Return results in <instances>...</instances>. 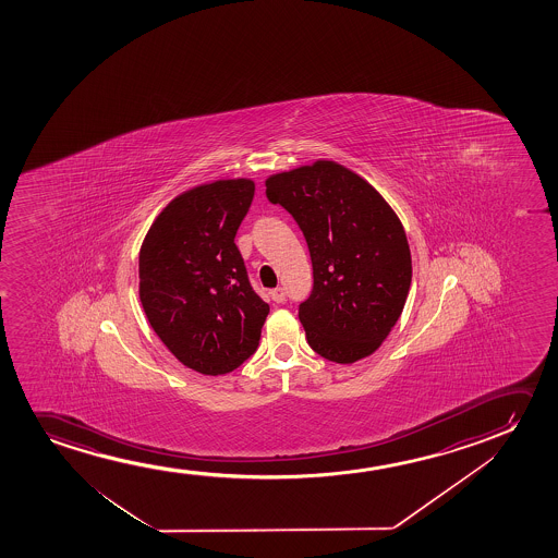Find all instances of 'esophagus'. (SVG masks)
<instances>
[{"instance_id": "esophagus-1", "label": "esophagus", "mask_w": 558, "mask_h": 558, "mask_svg": "<svg viewBox=\"0 0 558 558\" xmlns=\"http://www.w3.org/2000/svg\"><path fill=\"white\" fill-rule=\"evenodd\" d=\"M270 298L275 303H283L286 301V291L283 288H276V290L270 291Z\"/></svg>"}]
</instances>
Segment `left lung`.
Listing matches in <instances>:
<instances>
[{
    "instance_id": "8db88e82",
    "label": "left lung",
    "mask_w": 558,
    "mask_h": 558,
    "mask_svg": "<svg viewBox=\"0 0 558 558\" xmlns=\"http://www.w3.org/2000/svg\"><path fill=\"white\" fill-rule=\"evenodd\" d=\"M267 198L305 234L314 286L299 320L314 352L337 364L374 354L412 283L404 227L366 179L333 160L268 177Z\"/></svg>"
}]
</instances>
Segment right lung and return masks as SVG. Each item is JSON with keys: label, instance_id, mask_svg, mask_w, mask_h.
<instances>
[{"label": "right lung", "instance_id": "right-lung-1", "mask_svg": "<svg viewBox=\"0 0 558 558\" xmlns=\"http://www.w3.org/2000/svg\"><path fill=\"white\" fill-rule=\"evenodd\" d=\"M252 179L181 192L138 252V298L156 336L181 364L229 374L259 344L268 305L253 291L234 236L252 206Z\"/></svg>", "mask_w": 558, "mask_h": 558}]
</instances>
